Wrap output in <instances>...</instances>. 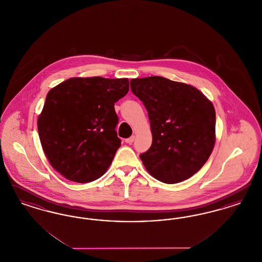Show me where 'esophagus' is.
<instances>
[{
  "instance_id": "34e87169",
  "label": "esophagus",
  "mask_w": 262,
  "mask_h": 262,
  "mask_svg": "<svg viewBox=\"0 0 262 262\" xmlns=\"http://www.w3.org/2000/svg\"><path fill=\"white\" fill-rule=\"evenodd\" d=\"M134 140H135V137L133 136V137H128V138H126L125 141L126 143H128V144H132L133 142H134Z\"/></svg>"
}]
</instances>
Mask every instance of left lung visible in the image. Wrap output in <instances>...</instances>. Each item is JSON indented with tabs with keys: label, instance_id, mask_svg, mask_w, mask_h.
I'll return each instance as SVG.
<instances>
[{
	"label": "left lung",
	"instance_id": "8db88e82",
	"mask_svg": "<svg viewBox=\"0 0 262 262\" xmlns=\"http://www.w3.org/2000/svg\"><path fill=\"white\" fill-rule=\"evenodd\" d=\"M130 89L148 113L152 144L139 155L148 173L176 184L199 172L215 144L211 102L199 89L162 76L134 78Z\"/></svg>",
	"mask_w": 262,
	"mask_h": 262
}]
</instances>
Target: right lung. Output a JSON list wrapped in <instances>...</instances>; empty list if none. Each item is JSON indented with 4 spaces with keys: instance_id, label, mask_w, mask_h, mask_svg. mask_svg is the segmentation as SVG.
I'll use <instances>...</instances> for the list:
<instances>
[{
    "instance_id": "obj_1",
    "label": "right lung",
    "mask_w": 262,
    "mask_h": 262,
    "mask_svg": "<svg viewBox=\"0 0 262 262\" xmlns=\"http://www.w3.org/2000/svg\"><path fill=\"white\" fill-rule=\"evenodd\" d=\"M128 92L127 78L73 77L48 92L37 127L51 166L66 179H99L121 146L114 105Z\"/></svg>"
}]
</instances>
